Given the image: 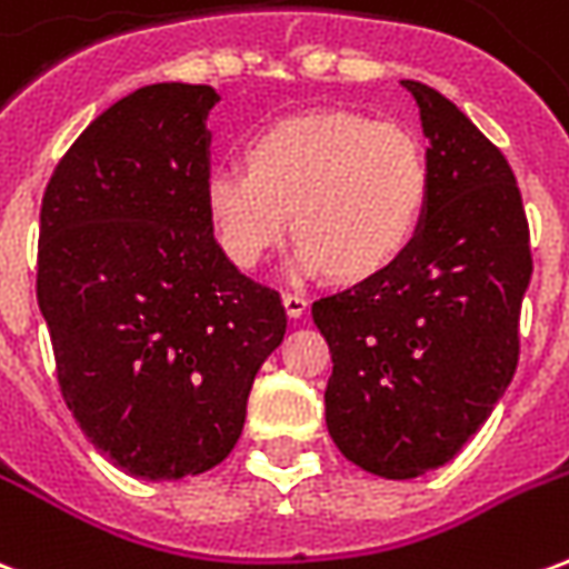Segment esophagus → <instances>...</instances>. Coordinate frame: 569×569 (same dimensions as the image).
<instances>
[{
	"label": "esophagus",
	"instance_id": "obj_1",
	"mask_svg": "<svg viewBox=\"0 0 569 569\" xmlns=\"http://www.w3.org/2000/svg\"><path fill=\"white\" fill-rule=\"evenodd\" d=\"M283 308L292 320H298V317H305V310H308V298L298 296V292H286Z\"/></svg>",
	"mask_w": 569,
	"mask_h": 569
}]
</instances>
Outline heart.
<instances>
[{
  "instance_id": "b5f03b06",
  "label": "heart",
  "mask_w": 569,
  "mask_h": 569,
  "mask_svg": "<svg viewBox=\"0 0 569 569\" xmlns=\"http://www.w3.org/2000/svg\"><path fill=\"white\" fill-rule=\"evenodd\" d=\"M203 200L219 247L243 271L296 228L292 277L366 280L390 268L420 228L429 161L411 130L357 112H308L256 133L247 170H210Z\"/></svg>"
}]
</instances>
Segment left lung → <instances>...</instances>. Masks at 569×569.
I'll return each mask as SVG.
<instances>
[{
  "label": "left lung",
  "mask_w": 569,
  "mask_h": 569,
  "mask_svg": "<svg viewBox=\"0 0 569 569\" xmlns=\"http://www.w3.org/2000/svg\"><path fill=\"white\" fill-rule=\"evenodd\" d=\"M429 200L406 252L313 301L329 341L326 427L381 478L439 469L490 418L518 366V313L533 261L525 203L502 151L420 81Z\"/></svg>",
  "instance_id": "1"
}]
</instances>
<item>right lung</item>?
Here are the masks:
<instances>
[{
  "mask_svg": "<svg viewBox=\"0 0 569 569\" xmlns=\"http://www.w3.org/2000/svg\"><path fill=\"white\" fill-rule=\"evenodd\" d=\"M216 103L210 84L161 81L109 106L57 163L39 216L60 393L93 448L146 481L222 463L286 335L280 296L212 237Z\"/></svg>",
  "mask_w": 569,
  "mask_h": 569,
  "instance_id": "add662e5",
  "label": "right lung"
}]
</instances>
